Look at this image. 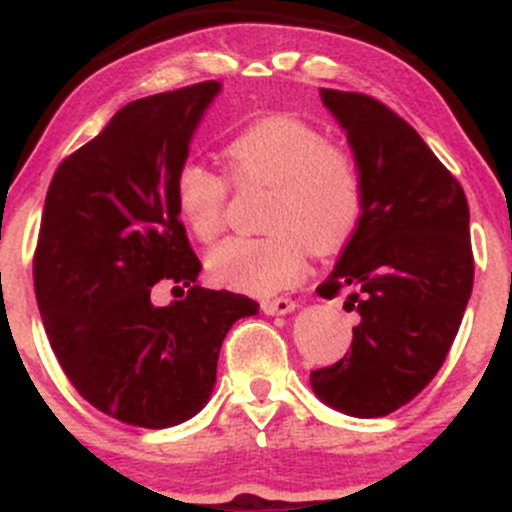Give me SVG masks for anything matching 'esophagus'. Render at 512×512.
Segmentation results:
<instances>
[{
    "label": "esophagus",
    "instance_id": "esophagus-1",
    "mask_svg": "<svg viewBox=\"0 0 512 512\" xmlns=\"http://www.w3.org/2000/svg\"><path fill=\"white\" fill-rule=\"evenodd\" d=\"M262 310L267 315H286L291 313V310H296V303L291 301V298H272V301H262Z\"/></svg>",
    "mask_w": 512,
    "mask_h": 512
}]
</instances>
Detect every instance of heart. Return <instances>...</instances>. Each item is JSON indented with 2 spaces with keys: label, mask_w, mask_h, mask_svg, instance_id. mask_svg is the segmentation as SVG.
Segmentation results:
<instances>
[{
  "label": "heart",
  "mask_w": 512,
  "mask_h": 512,
  "mask_svg": "<svg viewBox=\"0 0 512 512\" xmlns=\"http://www.w3.org/2000/svg\"><path fill=\"white\" fill-rule=\"evenodd\" d=\"M238 185H267L264 236L228 238L209 252L214 281L250 296H272L296 284L305 255L334 252L354 236L363 214L358 158L296 115H267L226 144ZM228 182L199 161L175 173V207L187 231L211 243L226 221Z\"/></svg>",
  "instance_id": "heart-1"
}]
</instances>
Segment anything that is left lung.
Instances as JSON below:
<instances>
[{
	"mask_svg": "<svg viewBox=\"0 0 512 512\" xmlns=\"http://www.w3.org/2000/svg\"><path fill=\"white\" fill-rule=\"evenodd\" d=\"M363 173V214L322 298L349 289L351 351L310 373L332 409L375 419L436 378L472 296L469 207L460 182L409 122L366 93L322 88Z\"/></svg>",
	"mask_w": 512,
	"mask_h": 512,
	"instance_id": "8db88e82",
	"label": "left lung"
}]
</instances>
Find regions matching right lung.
<instances>
[{
  "label": "right lung",
  "instance_id": "1",
  "mask_svg": "<svg viewBox=\"0 0 512 512\" xmlns=\"http://www.w3.org/2000/svg\"><path fill=\"white\" fill-rule=\"evenodd\" d=\"M219 91L202 81L125 105L64 158L45 197L33 281L50 346L79 395L129 426L192 419L233 322L260 313L243 293L195 284L202 264L175 207V173ZM158 280L188 293L158 309Z\"/></svg>",
  "mask_w": 512,
  "mask_h": 512
}]
</instances>
